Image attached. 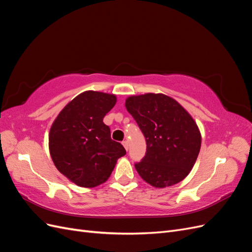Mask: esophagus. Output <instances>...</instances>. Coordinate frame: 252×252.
I'll return each instance as SVG.
<instances>
[{"label":"esophagus","instance_id":"1","mask_svg":"<svg viewBox=\"0 0 252 252\" xmlns=\"http://www.w3.org/2000/svg\"><path fill=\"white\" fill-rule=\"evenodd\" d=\"M122 144H123V146H124V148H125L126 150H128V147H129V145H128V142H127V141H124V142H122Z\"/></svg>","mask_w":252,"mask_h":252}]
</instances>
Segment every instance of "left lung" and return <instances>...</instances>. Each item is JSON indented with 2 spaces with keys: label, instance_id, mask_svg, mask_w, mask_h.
I'll use <instances>...</instances> for the list:
<instances>
[{
  "label": "left lung",
  "instance_id": "1",
  "mask_svg": "<svg viewBox=\"0 0 252 252\" xmlns=\"http://www.w3.org/2000/svg\"><path fill=\"white\" fill-rule=\"evenodd\" d=\"M125 107L146 140V155L135 169L156 188L184 180L199 156L202 136L195 121L174 98L145 94L126 98Z\"/></svg>",
  "mask_w": 252,
  "mask_h": 252
}]
</instances>
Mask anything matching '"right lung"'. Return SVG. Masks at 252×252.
Here are the masks:
<instances>
[{"instance_id":"1","label":"right lung","mask_w":252,"mask_h":252,"mask_svg":"<svg viewBox=\"0 0 252 252\" xmlns=\"http://www.w3.org/2000/svg\"><path fill=\"white\" fill-rule=\"evenodd\" d=\"M117 103L116 94L87 90L61 110L49 131V152L57 169L85 188L103 184L110 177L125 148L110 138L103 119Z\"/></svg>"}]
</instances>
